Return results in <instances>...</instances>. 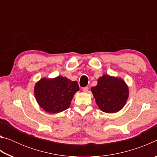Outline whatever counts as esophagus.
Here are the masks:
<instances>
[{
  "label": "esophagus",
  "mask_w": 157,
  "mask_h": 157,
  "mask_svg": "<svg viewBox=\"0 0 157 157\" xmlns=\"http://www.w3.org/2000/svg\"><path fill=\"white\" fill-rule=\"evenodd\" d=\"M82 91L84 92H87L89 91V87L88 86H86V87H84L83 89H82Z\"/></svg>",
  "instance_id": "obj_1"
}]
</instances>
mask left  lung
Wrapping results in <instances>:
<instances>
[{
  "instance_id": "obj_1",
  "label": "left lung",
  "mask_w": 157,
  "mask_h": 157,
  "mask_svg": "<svg viewBox=\"0 0 157 157\" xmlns=\"http://www.w3.org/2000/svg\"><path fill=\"white\" fill-rule=\"evenodd\" d=\"M91 90L98 107L105 113L121 110L129 97V88L125 82L121 78L109 75L98 78L97 85Z\"/></svg>"
}]
</instances>
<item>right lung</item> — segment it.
Listing matches in <instances>:
<instances>
[{"mask_svg":"<svg viewBox=\"0 0 157 157\" xmlns=\"http://www.w3.org/2000/svg\"><path fill=\"white\" fill-rule=\"evenodd\" d=\"M79 90L78 82L67 78H43L35 84L34 96L39 105L48 113L62 112L70 107L71 100Z\"/></svg>","mask_w":157,"mask_h":157,"instance_id":"1","label":"right lung"}]
</instances>
